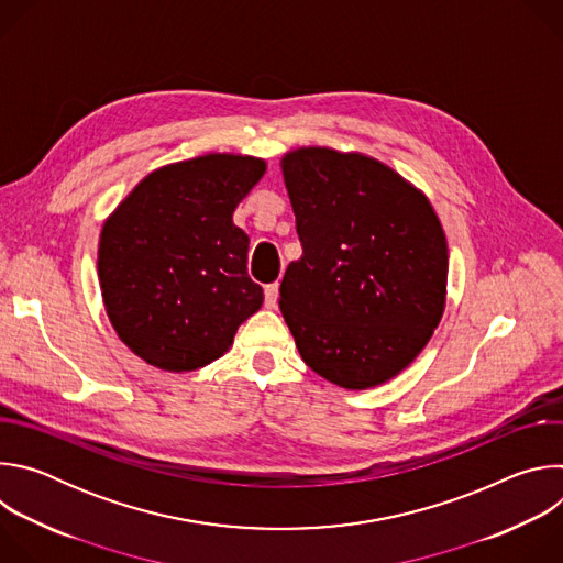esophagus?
Returning <instances> with one entry per match:
<instances>
[{
	"mask_svg": "<svg viewBox=\"0 0 563 563\" xmlns=\"http://www.w3.org/2000/svg\"><path fill=\"white\" fill-rule=\"evenodd\" d=\"M265 305H267L269 309H274V307L278 305V283L265 287Z\"/></svg>",
	"mask_w": 563,
	"mask_h": 563,
	"instance_id": "1",
	"label": "esophagus"
}]
</instances>
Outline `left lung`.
Instances as JSON below:
<instances>
[{
    "instance_id": "obj_1",
    "label": "left lung",
    "mask_w": 563,
    "mask_h": 563,
    "mask_svg": "<svg viewBox=\"0 0 563 563\" xmlns=\"http://www.w3.org/2000/svg\"><path fill=\"white\" fill-rule=\"evenodd\" d=\"M302 256L280 311L302 361L365 389L406 369L443 316L448 243L428 198L374 157L298 148L283 157Z\"/></svg>"
}]
</instances>
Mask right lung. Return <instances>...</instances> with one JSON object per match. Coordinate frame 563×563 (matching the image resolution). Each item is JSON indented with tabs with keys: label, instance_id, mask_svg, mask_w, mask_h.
I'll use <instances>...</instances> for the list:
<instances>
[{
	"label": "right lung",
	"instance_id": "obj_1",
	"mask_svg": "<svg viewBox=\"0 0 563 563\" xmlns=\"http://www.w3.org/2000/svg\"><path fill=\"white\" fill-rule=\"evenodd\" d=\"M252 155L209 153L148 174L104 222L98 276L122 343L153 367L220 358L263 305L231 216L263 178Z\"/></svg>",
	"mask_w": 563,
	"mask_h": 563
}]
</instances>
